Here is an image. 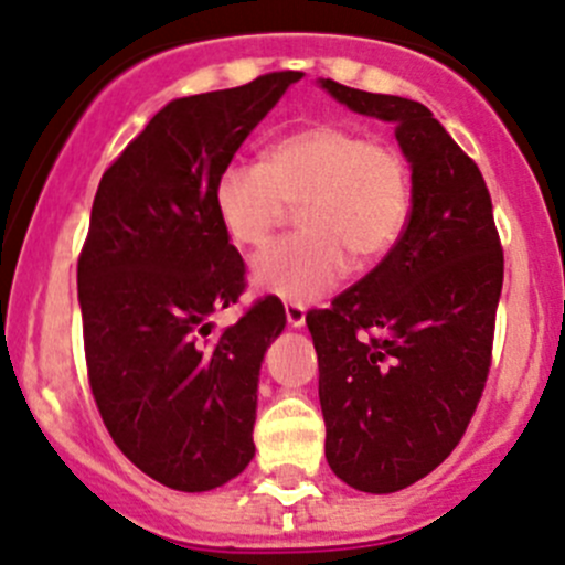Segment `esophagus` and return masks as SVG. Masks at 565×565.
<instances>
[{
	"mask_svg": "<svg viewBox=\"0 0 565 565\" xmlns=\"http://www.w3.org/2000/svg\"><path fill=\"white\" fill-rule=\"evenodd\" d=\"M284 312H287V323L292 326V329H300V326L307 323V307H300L295 300H287V303H284Z\"/></svg>",
	"mask_w": 565,
	"mask_h": 565,
	"instance_id": "esophagus-1",
	"label": "esophagus"
}]
</instances>
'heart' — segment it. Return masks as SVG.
<instances>
[{
  "label": "heart",
  "instance_id": "b5f03b06",
  "mask_svg": "<svg viewBox=\"0 0 565 565\" xmlns=\"http://www.w3.org/2000/svg\"><path fill=\"white\" fill-rule=\"evenodd\" d=\"M298 211L303 234L273 242L253 258V281L278 298L307 303L351 267L382 258L413 209L404 152L354 128L318 122L273 141L265 163L234 161L214 181V211L234 245L258 247Z\"/></svg>",
  "mask_w": 565,
  "mask_h": 565
}]
</instances>
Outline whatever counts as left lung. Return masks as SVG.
<instances>
[{
  "instance_id": "left-lung-1",
  "label": "left lung",
  "mask_w": 565,
  "mask_h": 565,
  "mask_svg": "<svg viewBox=\"0 0 565 565\" xmlns=\"http://www.w3.org/2000/svg\"><path fill=\"white\" fill-rule=\"evenodd\" d=\"M356 114L395 125L413 209L393 250L312 309L326 460L345 484L395 493L466 435L493 354L504 253L473 158L426 105L323 81Z\"/></svg>"
}]
</instances>
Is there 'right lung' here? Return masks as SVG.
Instances as JSON below:
<instances>
[{
  "instance_id": "right-lung-1",
  "label": "right lung",
  "mask_w": 565,
  "mask_h": 565,
  "mask_svg": "<svg viewBox=\"0 0 565 565\" xmlns=\"http://www.w3.org/2000/svg\"><path fill=\"white\" fill-rule=\"evenodd\" d=\"M300 77L172 99L94 194L77 258L88 384L119 451L172 490L220 488L256 451L258 367L287 315L267 295L228 329L211 323L245 292L214 181Z\"/></svg>"
}]
</instances>
